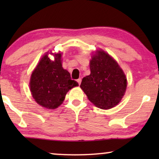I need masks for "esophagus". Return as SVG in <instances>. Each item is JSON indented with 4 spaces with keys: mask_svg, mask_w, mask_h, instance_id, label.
I'll return each instance as SVG.
<instances>
[{
    "mask_svg": "<svg viewBox=\"0 0 159 159\" xmlns=\"http://www.w3.org/2000/svg\"><path fill=\"white\" fill-rule=\"evenodd\" d=\"M77 82H78V84H81L82 80H81V79H80H80H78V80H77Z\"/></svg>",
    "mask_w": 159,
    "mask_h": 159,
    "instance_id": "obj_1",
    "label": "esophagus"
}]
</instances>
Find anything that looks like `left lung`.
Returning a JSON list of instances; mask_svg holds the SVG:
<instances>
[{"instance_id": "obj_1", "label": "left lung", "mask_w": 159, "mask_h": 159, "mask_svg": "<svg viewBox=\"0 0 159 159\" xmlns=\"http://www.w3.org/2000/svg\"><path fill=\"white\" fill-rule=\"evenodd\" d=\"M90 75L82 80L80 88L89 101L102 109L116 106L127 89L122 69L109 54L98 50L90 61Z\"/></svg>"}]
</instances>
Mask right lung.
<instances>
[{
    "instance_id": "obj_1",
    "label": "right lung",
    "mask_w": 159,
    "mask_h": 159,
    "mask_svg": "<svg viewBox=\"0 0 159 159\" xmlns=\"http://www.w3.org/2000/svg\"><path fill=\"white\" fill-rule=\"evenodd\" d=\"M53 54V53H52ZM45 53L32 71L30 87L37 103L48 109H55L64 101L67 92L79 86L62 67L61 53L54 54V60Z\"/></svg>"
}]
</instances>
